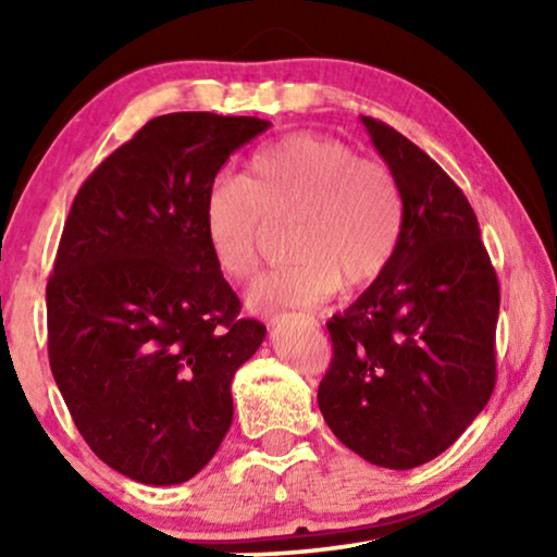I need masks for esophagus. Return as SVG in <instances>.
<instances>
[{
  "label": "esophagus",
  "mask_w": 557,
  "mask_h": 557,
  "mask_svg": "<svg viewBox=\"0 0 557 557\" xmlns=\"http://www.w3.org/2000/svg\"><path fill=\"white\" fill-rule=\"evenodd\" d=\"M276 322H278V317H276V319H271V324H276Z\"/></svg>",
  "instance_id": "esophagus-1"
}]
</instances>
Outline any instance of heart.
<instances>
[{
	"mask_svg": "<svg viewBox=\"0 0 557 557\" xmlns=\"http://www.w3.org/2000/svg\"><path fill=\"white\" fill-rule=\"evenodd\" d=\"M292 220V261L248 294L256 311L311 309L383 276L398 250L406 202L385 164L347 144L292 134L258 149L243 180L218 177L205 195L202 227L212 261L231 281H250L271 225Z\"/></svg>",
	"mask_w": 557,
	"mask_h": 557,
	"instance_id": "b5f03b06",
	"label": "heart"
}]
</instances>
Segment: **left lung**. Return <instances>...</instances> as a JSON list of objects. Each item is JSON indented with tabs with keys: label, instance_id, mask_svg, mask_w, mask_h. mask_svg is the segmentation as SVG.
<instances>
[{
	"label": "left lung",
	"instance_id": "1",
	"mask_svg": "<svg viewBox=\"0 0 557 557\" xmlns=\"http://www.w3.org/2000/svg\"><path fill=\"white\" fill-rule=\"evenodd\" d=\"M362 124L403 189L406 223L383 276L326 322L334 357L317 400L364 461L413 469L444 454L490 400L499 281L456 182L393 126Z\"/></svg>",
	"mask_w": 557,
	"mask_h": 557
}]
</instances>
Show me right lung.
Returning <instances> with one entry per match:
<instances>
[{"label":"right lung","mask_w":557,"mask_h":557,"mask_svg":"<svg viewBox=\"0 0 557 557\" xmlns=\"http://www.w3.org/2000/svg\"><path fill=\"white\" fill-rule=\"evenodd\" d=\"M271 124L166 113L75 195L48 278V355L75 429L134 482L193 479L233 423L231 383L265 337L205 240L220 166Z\"/></svg>","instance_id":"add662e5"}]
</instances>
